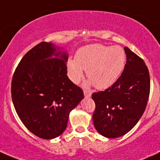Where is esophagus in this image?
Wrapping results in <instances>:
<instances>
[{
  "mask_svg": "<svg viewBox=\"0 0 160 160\" xmlns=\"http://www.w3.org/2000/svg\"><path fill=\"white\" fill-rule=\"evenodd\" d=\"M83 93H84L85 98H90L91 96V91L89 90H83Z\"/></svg>",
  "mask_w": 160,
  "mask_h": 160,
  "instance_id": "obj_1",
  "label": "esophagus"
}]
</instances>
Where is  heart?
<instances>
[{
    "mask_svg": "<svg viewBox=\"0 0 160 160\" xmlns=\"http://www.w3.org/2000/svg\"><path fill=\"white\" fill-rule=\"evenodd\" d=\"M125 63L126 53L120 46L93 44L80 48L75 59L68 61L67 69L73 83L81 80L85 70L90 83L97 89L104 90L117 81Z\"/></svg>",
    "mask_w": 160,
    "mask_h": 160,
    "instance_id": "obj_1",
    "label": "heart"
}]
</instances>
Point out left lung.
I'll use <instances>...</instances> for the list:
<instances>
[{"label": "left lung", "instance_id": "8db88e82", "mask_svg": "<svg viewBox=\"0 0 160 160\" xmlns=\"http://www.w3.org/2000/svg\"><path fill=\"white\" fill-rule=\"evenodd\" d=\"M126 64L112 86L92 94L93 122L103 136L114 138L128 133L146 110L150 92L149 72L142 58L125 47Z\"/></svg>", "mask_w": 160, "mask_h": 160}]
</instances>
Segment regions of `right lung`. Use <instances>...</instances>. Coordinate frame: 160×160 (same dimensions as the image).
I'll list each match as a JSON object with an SVG mask.
<instances>
[{
    "label": "right lung",
    "mask_w": 160,
    "mask_h": 160,
    "mask_svg": "<svg viewBox=\"0 0 160 160\" xmlns=\"http://www.w3.org/2000/svg\"><path fill=\"white\" fill-rule=\"evenodd\" d=\"M52 55L56 58L50 59ZM68 55L51 42H42L19 62L11 82V98L18 115L32 133L44 139L60 135L70 112L84 98L68 78Z\"/></svg>",
    "instance_id": "right-lung-1"
}]
</instances>
